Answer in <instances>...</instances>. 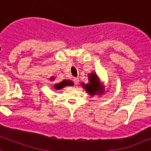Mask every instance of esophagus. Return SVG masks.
<instances>
[{
    "instance_id": "obj_1",
    "label": "esophagus",
    "mask_w": 151,
    "mask_h": 151,
    "mask_svg": "<svg viewBox=\"0 0 151 151\" xmlns=\"http://www.w3.org/2000/svg\"><path fill=\"white\" fill-rule=\"evenodd\" d=\"M73 82H74V84H75L76 86H78V83H79V80H78V78H73Z\"/></svg>"
}]
</instances>
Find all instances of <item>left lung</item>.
Masks as SVG:
<instances>
[{
	"label": "left lung",
	"instance_id": "8db88e82",
	"mask_svg": "<svg viewBox=\"0 0 151 151\" xmlns=\"http://www.w3.org/2000/svg\"><path fill=\"white\" fill-rule=\"evenodd\" d=\"M88 81H89V83L87 84V85H85L84 83H82V86L84 88H86V90L88 92V93H90L91 95H94L98 92L100 93H103L102 88H100V83H99L98 78L95 74V73H90L88 75Z\"/></svg>",
	"mask_w": 151,
	"mask_h": 151
}]
</instances>
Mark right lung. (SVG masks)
I'll return each mask as SVG.
<instances>
[{"label": "right lung", "mask_w": 151, "mask_h": 151, "mask_svg": "<svg viewBox=\"0 0 151 151\" xmlns=\"http://www.w3.org/2000/svg\"><path fill=\"white\" fill-rule=\"evenodd\" d=\"M51 79H54V78H51ZM73 83L70 80H64L62 82H60L59 84H57V85H55V86H54V88H55V89H61V88H64V87H65V86H73Z\"/></svg>", "instance_id": "right-lung-1"}]
</instances>
